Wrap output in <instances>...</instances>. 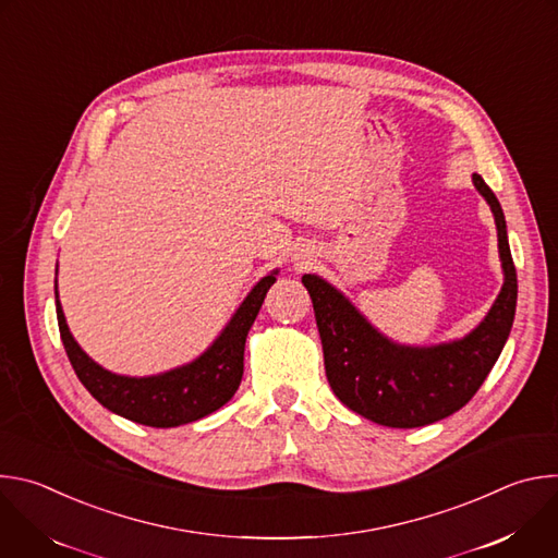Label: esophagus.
<instances>
[{"mask_svg": "<svg viewBox=\"0 0 558 558\" xmlns=\"http://www.w3.org/2000/svg\"><path fill=\"white\" fill-rule=\"evenodd\" d=\"M313 260H315V252H313V247H308V245L298 247V252H295L293 258H291V263H293L295 269H304V267L311 265Z\"/></svg>", "mask_w": 558, "mask_h": 558, "instance_id": "esophagus-1", "label": "esophagus"}]
</instances>
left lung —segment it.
<instances>
[{
    "instance_id": "left-lung-1",
    "label": "left lung",
    "mask_w": 558,
    "mask_h": 558,
    "mask_svg": "<svg viewBox=\"0 0 558 558\" xmlns=\"http://www.w3.org/2000/svg\"><path fill=\"white\" fill-rule=\"evenodd\" d=\"M472 185L495 216L504 287L484 320L463 338L428 347L400 344L375 329L323 276H302L333 392L344 407L379 426L420 428L457 413L480 390L508 342L517 311V269L506 216L480 174H472Z\"/></svg>"
}]
</instances>
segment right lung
Segmentation results:
<instances>
[{
    "mask_svg": "<svg viewBox=\"0 0 558 558\" xmlns=\"http://www.w3.org/2000/svg\"><path fill=\"white\" fill-rule=\"evenodd\" d=\"M59 267V265H57ZM280 269L260 278L238 304L218 338L192 362L156 375H119L97 364L72 338L54 280L57 323L68 360L95 400L108 411L151 428H174L225 407L243 379L247 333Z\"/></svg>",
    "mask_w": 558,
    "mask_h": 558,
    "instance_id": "right-lung-1",
    "label": "right lung"
}]
</instances>
